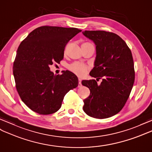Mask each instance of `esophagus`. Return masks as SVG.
I'll return each mask as SVG.
<instances>
[{"mask_svg":"<svg viewBox=\"0 0 152 152\" xmlns=\"http://www.w3.org/2000/svg\"><path fill=\"white\" fill-rule=\"evenodd\" d=\"M82 86V84H81V79L80 78H79V85H78V87L80 88Z\"/></svg>","mask_w":152,"mask_h":152,"instance_id":"esophagus-1","label":"esophagus"}]
</instances>
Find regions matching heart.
Wrapping results in <instances>:
<instances>
[{
    "mask_svg": "<svg viewBox=\"0 0 152 152\" xmlns=\"http://www.w3.org/2000/svg\"><path fill=\"white\" fill-rule=\"evenodd\" d=\"M90 44V43H86ZM68 69L73 73L80 77L84 76L86 73L88 67L84 64L80 62H74L68 66Z\"/></svg>",
    "mask_w": 152,
    "mask_h": 152,
    "instance_id": "b5f03b06",
    "label": "heart"
}]
</instances>
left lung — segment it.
Segmentation results:
<instances>
[{
	"label": "left lung",
	"mask_w": 152,
	"mask_h": 152,
	"mask_svg": "<svg viewBox=\"0 0 152 152\" xmlns=\"http://www.w3.org/2000/svg\"><path fill=\"white\" fill-rule=\"evenodd\" d=\"M83 34L94 42L96 57L90 76L97 81L83 80L82 84L90 90L84 100L83 110L97 119L112 117L123 109L135 80L134 63L131 50L115 33L105 31H84Z\"/></svg>",
	"instance_id": "1"
}]
</instances>
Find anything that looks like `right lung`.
Instances as JSON below:
<instances>
[{"label":"right lung","instance_id":"obj_1","mask_svg":"<svg viewBox=\"0 0 152 152\" xmlns=\"http://www.w3.org/2000/svg\"><path fill=\"white\" fill-rule=\"evenodd\" d=\"M80 31L44 26L32 31L18 46L13 67L16 88L33 112L42 115L57 112L65 95L78 86L73 73L66 70L54 75L50 66L62 60L66 45Z\"/></svg>","mask_w":152,"mask_h":152}]
</instances>
